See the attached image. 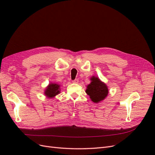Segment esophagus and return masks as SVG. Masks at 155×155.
I'll list each match as a JSON object with an SVG mask.
<instances>
[{
    "mask_svg": "<svg viewBox=\"0 0 155 155\" xmlns=\"http://www.w3.org/2000/svg\"><path fill=\"white\" fill-rule=\"evenodd\" d=\"M74 83H78V82H79V80L78 79H74V80L72 81Z\"/></svg>",
    "mask_w": 155,
    "mask_h": 155,
    "instance_id": "34e87169",
    "label": "esophagus"
}]
</instances>
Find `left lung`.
Wrapping results in <instances>:
<instances>
[{
  "label": "left lung",
  "instance_id": "8db88e82",
  "mask_svg": "<svg viewBox=\"0 0 155 155\" xmlns=\"http://www.w3.org/2000/svg\"><path fill=\"white\" fill-rule=\"evenodd\" d=\"M91 81V83L87 85L85 92L93 102L96 104L100 103L107 96L109 89L106 84L102 82L97 77L92 76Z\"/></svg>",
  "mask_w": 155,
  "mask_h": 155
}]
</instances>
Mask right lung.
Returning <instances> with one entry per match:
<instances>
[{
    "mask_svg": "<svg viewBox=\"0 0 155 155\" xmlns=\"http://www.w3.org/2000/svg\"><path fill=\"white\" fill-rule=\"evenodd\" d=\"M60 85L58 83H51L46 88L45 91V96L48 98L54 97L60 93Z\"/></svg>",
    "mask_w": 155,
    "mask_h": 155,
    "instance_id": "right-lung-1",
    "label": "right lung"
}]
</instances>
